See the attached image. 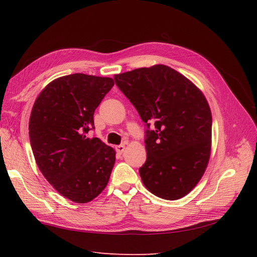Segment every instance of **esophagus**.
Here are the masks:
<instances>
[{
	"label": "esophagus",
	"mask_w": 257,
	"mask_h": 257,
	"mask_svg": "<svg viewBox=\"0 0 257 257\" xmlns=\"http://www.w3.org/2000/svg\"><path fill=\"white\" fill-rule=\"evenodd\" d=\"M124 148H125L124 145H119V146H117V147H116V151L118 152V154L121 155L122 152L124 151Z\"/></svg>",
	"instance_id": "1"
}]
</instances>
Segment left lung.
<instances>
[{
  "label": "left lung",
  "mask_w": 257,
  "mask_h": 257,
  "mask_svg": "<svg viewBox=\"0 0 257 257\" xmlns=\"http://www.w3.org/2000/svg\"><path fill=\"white\" fill-rule=\"evenodd\" d=\"M113 79L146 123L147 160L139 169L145 187L161 199L183 198L198 184L210 159L212 114L204 95L166 65L137 68Z\"/></svg>",
  "instance_id": "left-lung-1"
}]
</instances>
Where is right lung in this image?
Returning a JSON list of instances; mask_svg holds the SVG:
<instances>
[{
    "label": "right lung",
    "mask_w": 257,
    "mask_h": 257,
    "mask_svg": "<svg viewBox=\"0 0 257 257\" xmlns=\"http://www.w3.org/2000/svg\"><path fill=\"white\" fill-rule=\"evenodd\" d=\"M113 79L86 74L63 76L36 98L30 118V141L38 168L65 198L86 203L106 188L116 152L87 134L94 112Z\"/></svg>",
    "instance_id": "add662e5"
}]
</instances>
